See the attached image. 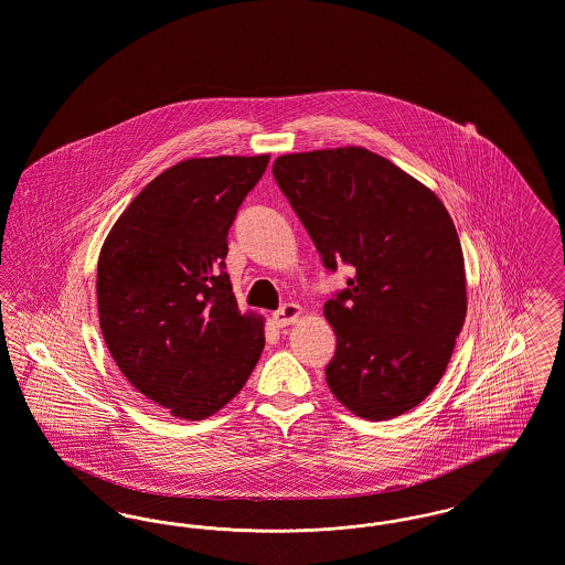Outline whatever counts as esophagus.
<instances>
[{"label": "esophagus", "mask_w": 565, "mask_h": 565, "mask_svg": "<svg viewBox=\"0 0 565 565\" xmlns=\"http://www.w3.org/2000/svg\"><path fill=\"white\" fill-rule=\"evenodd\" d=\"M298 316H300V307L296 302H288V305H284L281 309H277L273 313V323L277 328H286V326L295 323L298 320Z\"/></svg>", "instance_id": "1"}]
</instances>
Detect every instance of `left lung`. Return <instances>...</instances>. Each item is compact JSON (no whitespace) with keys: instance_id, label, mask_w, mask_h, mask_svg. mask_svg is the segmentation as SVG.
Listing matches in <instances>:
<instances>
[{"instance_id":"1","label":"left lung","mask_w":565,"mask_h":565,"mask_svg":"<svg viewBox=\"0 0 565 565\" xmlns=\"http://www.w3.org/2000/svg\"><path fill=\"white\" fill-rule=\"evenodd\" d=\"M273 178L322 256L350 267L323 305L337 334L326 383L364 419L422 403L451 360L466 320L456 224L440 199L364 148L286 154Z\"/></svg>"}]
</instances>
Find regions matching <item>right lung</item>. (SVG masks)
Masks as SVG:
<instances>
[{
    "instance_id": "right-lung-1",
    "label": "right lung",
    "mask_w": 565,
    "mask_h": 565,
    "mask_svg": "<svg viewBox=\"0 0 565 565\" xmlns=\"http://www.w3.org/2000/svg\"><path fill=\"white\" fill-rule=\"evenodd\" d=\"M269 164L263 157L178 162L118 217L97 265L99 326L122 375L182 419L239 394L265 350L226 273L228 231Z\"/></svg>"
}]
</instances>
